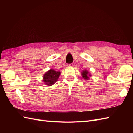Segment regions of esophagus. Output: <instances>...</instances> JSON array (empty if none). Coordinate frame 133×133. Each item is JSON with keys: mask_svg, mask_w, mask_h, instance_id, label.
I'll list each match as a JSON object with an SVG mask.
<instances>
[{"mask_svg": "<svg viewBox=\"0 0 133 133\" xmlns=\"http://www.w3.org/2000/svg\"><path fill=\"white\" fill-rule=\"evenodd\" d=\"M74 65H75V64L74 63H72L68 64H67V66H68V67H73V66H74Z\"/></svg>", "mask_w": 133, "mask_h": 133, "instance_id": "1", "label": "esophagus"}]
</instances>
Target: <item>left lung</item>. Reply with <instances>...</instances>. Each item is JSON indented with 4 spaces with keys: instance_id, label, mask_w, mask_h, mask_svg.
<instances>
[{
    "instance_id": "obj_1",
    "label": "left lung",
    "mask_w": 133,
    "mask_h": 133,
    "mask_svg": "<svg viewBox=\"0 0 133 133\" xmlns=\"http://www.w3.org/2000/svg\"><path fill=\"white\" fill-rule=\"evenodd\" d=\"M81 74L82 75V77L86 80H89L90 79V77H91V74L87 70H83L81 72Z\"/></svg>"
}]
</instances>
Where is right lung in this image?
Returning a JSON list of instances; mask_svg holds the SVG:
<instances>
[{"label":"right lung","instance_id":"1","mask_svg":"<svg viewBox=\"0 0 133 133\" xmlns=\"http://www.w3.org/2000/svg\"><path fill=\"white\" fill-rule=\"evenodd\" d=\"M61 72L55 71L53 69H50L43 75V82L47 86H51L58 81Z\"/></svg>","mask_w":133,"mask_h":133}]
</instances>
